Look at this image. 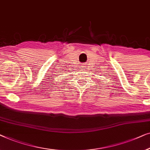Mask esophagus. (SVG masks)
<instances>
[{
	"label": "esophagus",
	"mask_w": 150,
	"mask_h": 150,
	"mask_svg": "<svg viewBox=\"0 0 150 150\" xmlns=\"http://www.w3.org/2000/svg\"><path fill=\"white\" fill-rule=\"evenodd\" d=\"M82 67V69H86L85 67H86V66H84V65H83V66H81Z\"/></svg>",
	"instance_id": "1"
}]
</instances>
